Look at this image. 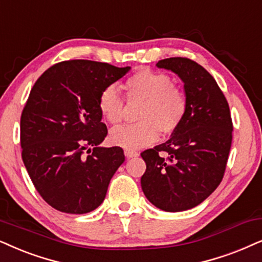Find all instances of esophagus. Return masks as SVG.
<instances>
[{
  "instance_id": "esophagus-1",
  "label": "esophagus",
  "mask_w": 262,
  "mask_h": 262,
  "mask_svg": "<svg viewBox=\"0 0 262 262\" xmlns=\"http://www.w3.org/2000/svg\"><path fill=\"white\" fill-rule=\"evenodd\" d=\"M138 155H139V152L136 151V150H131V149H126V150H125V156H126V158H128V159L137 158Z\"/></svg>"
}]
</instances>
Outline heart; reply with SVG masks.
I'll list each match as a JSON object with an SVG mask.
<instances>
[{
    "instance_id": "obj_1",
    "label": "heart",
    "mask_w": 262,
    "mask_h": 262,
    "mask_svg": "<svg viewBox=\"0 0 262 262\" xmlns=\"http://www.w3.org/2000/svg\"><path fill=\"white\" fill-rule=\"evenodd\" d=\"M126 100L141 103L137 124L114 128L111 142L126 149H138L158 139L160 131L171 135L181 126L188 111V100L181 88L165 73L142 69L125 81ZM98 110L111 125H119L124 118V100L114 86H108L98 97Z\"/></svg>"
}]
</instances>
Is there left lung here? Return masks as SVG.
I'll return each instance as SVG.
<instances>
[{"mask_svg": "<svg viewBox=\"0 0 262 262\" xmlns=\"http://www.w3.org/2000/svg\"><path fill=\"white\" fill-rule=\"evenodd\" d=\"M184 83L188 111L167 142L141 152L145 198L166 212H182L205 201L225 173L232 142L229 103L214 78L186 57L160 60Z\"/></svg>", "mask_w": 262, "mask_h": 262, "instance_id": "1", "label": "left lung"}]
</instances>
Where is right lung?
Listing matches in <instances>:
<instances>
[{
  "label": "right lung",
  "instance_id": "obj_1",
  "mask_svg": "<svg viewBox=\"0 0 262 262\" xmlns=\"http://www.w3.org/2000/svg\"><path fill=\"white\" fill-rule=\"evenodd\" d=\"M130 69L62 61L49 67L30 91L20 118L21 156L36 190L53 208L89 213L106 198L125 155L120 147H98L108 134L98 97Z\"/></svg>",
  "mask_w": 262,
  "mask_h": 262
}]
</instances>
